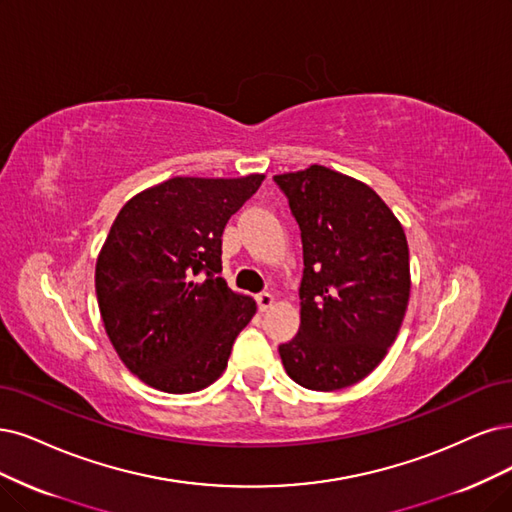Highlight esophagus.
<instances>
[{
    "label": "esophagus",
    "mask_w": 512,
    "mask_h": 512,
    "mask_svg": "<svg viewBox=\"0 0 512 512\" xmlns=\"http://www.w3.org/2000/svg\"><path fill=\"white\" fill-rule=\"evenodd\" d=\"M274 304H276V299H274L272 293H259V295H257V306H259L261 312L270 310Z\"/></svg>",
    "instance_id": "34e87169"
}]
</instances>
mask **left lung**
<instances>
[{
    "label": "left lung",
    "mask_w": 512,
    "mask_h": 512,
    "mask_svg": "<svg viewBox=\"0 0 512 512\" xmlns=\"http://www.w3.org/2000/svg\"><path fill=\"white\" fill-rule=\"evenodd\" d=\"M301 244V325L278 348L293 382L331 392L384 361L409 304V246L401 221L373 189L327 166L276 175Z\"/></svg>",
    "instance_id": "8db88e82"
}]
</instances>
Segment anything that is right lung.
I'll return each mask as SVG.
<instances>
[{"instance_id":"obj_1","label":"right lung","mask_w":512,"mask_h":512,"mask_svg":"<svg viewBox=\"0 0 512 512\" xmlns=\"http://www.w3.org/2000/svg\"><path fill=\"white\" fill-rule=\"evenodd\" d=\"M263 179L173 177L132 196L113 221L94 287L109 342L147 386L198 392L225 371L257 304L217 276L221 234Z\"/></svg>"}]
</instances>
